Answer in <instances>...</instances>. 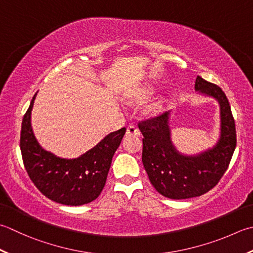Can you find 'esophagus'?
<instances>
[{"mask_svg": "<svg viewBox=\"0 0 253 253\" xmlns=\"http://www.w3.org/2000/svg\"><path fill=\"white\" fill-rule=\"evenodd\" d=\"M126 136H140V131L137 127L129 125L126 129Z\"/></svg>", "mask_w": 253, "mask_h": 253, "instance_id": "1", "label": "esophagus"}]
</instances>
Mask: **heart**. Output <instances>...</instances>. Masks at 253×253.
<instances>
[{"label":"heart","instance_id":"b5f03b06","mask_svg":"<svg viewBox=\"0 0 253 253\" xmlns=\"http://www.w3.org/2000/svg\"><path fill=\"white\" fill-rule=\"evenodd\" d=\"M159 108H160V103H156L155 105L151 107V111L152 112H158V111H159Z\"/></svg>","mask_w":253,"mask_h":253}]
</instances>
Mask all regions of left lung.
<instances>
[{
    "mask_svg": "<svg viewBox=\"0 0 253 253\" xmlns=\"http://www.w3.org/2000/svg\"><path fill=\"white\" fill-rule=\"evenodd\" d=\"M195 91L214 97L220 107V135L216 145L195 156L177 151L171 140L170 112L138 124L142 133V163L153 187L172 200H185L211 190L234 155L237 138L228 98L219 86L196 78Z\"/></svg>",
    "mask_w": 253,
    "mask_h": 253,
    "instance_id": "8db88e82",
    "label": "left lung"
}]
</instances>
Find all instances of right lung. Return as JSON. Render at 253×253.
<instances>
[{"instance_id":"add662e5","label":"right lung","mask_w":253,"mask_h":253,"mask_svg":"<svg viewBox=\"0 0 253 253\" xmlns=\"http://www.w3.org/2000/svg\"><path fill=\"white\" fill-rule=\"evenodd\" d=\"M35 94L21 130V151L29 177L42 194L59 204L80 206L96 200L110 171L113 156L126 132V128L108 135L92 149L76 159H64L44 150L35 137L31 115Z\"/></svg>"}]
</instances>
